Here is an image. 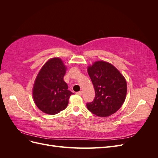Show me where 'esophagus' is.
Here are the masks:
<instances>
[{
  "label": "esophagus",
  "instance_id": "obj_1",
  "mask_svg": "<svg viewBox=\"0 0 158 158\" xmlns=\"http://www.w3.org/2000/svg\"><path fill=\"white\" fill-rule=\"evenodd\" d=\"M76 94L78 95H81L82 94V91H80V92H76Z\"/></svg>",
  "mask_w": 158,
  "mask_h": 158
}]
</instances>
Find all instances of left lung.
Here are the masks:
<instances>
[{
  "label": "left lung",
  "mask_w": 158,
  "mask_h": 158,
  "mask_svg": "<svg viewBox=\"0 0 158 158\" xmlns=\"http://www.w3.org/2000/svg\"><path fill=\"white\" fill-rule=\"evenodd\" d=\"M95 89V98L88 103L89 111L98 117H108L121 108L127 91L125 78L113 65L96 61L88 68Z\"/></svg>",
  "instance_id": "1"
}]
</instances>
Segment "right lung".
Masks as SVG:
<instances>
[{
  "mask_svg": "<svg viewBox=\"0 0 158 158\" xmlns=\"http://www.w3.org/2000/svg\"><path fill=\"white\" fill-rule=\"evenodd\" d=\"M66 66L59 58L46 62L35 78L33 88V98L37 107L49 114H55L65 109L70 96L64 80Z\"/></svg>",
  "mask_w": 158,
  "mask_h": 158,
  "instance_id": "obj_1",
  "label": "right lung"
}]
</instances>
